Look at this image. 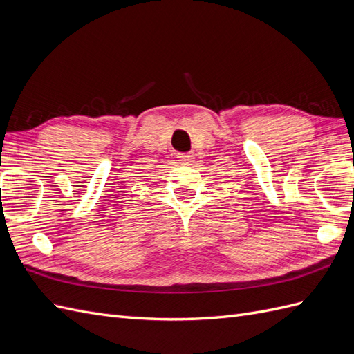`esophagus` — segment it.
Wrapping results in <instances>:
<instances>
[{"instance_id":"esophagus-1","label":"esophagus","mask_w":354,"mask_h":354,"mask_svg":"<svg viewBox=\"0 0 354 354\" xmlns=\"http://www.w3.org/2000/svg\"><path fill=\"white\" fill-rule=\"evenodd\" d=\"M194 153L192 152H187V153H177V159L181 160V162H190L192 159H194Z\"/></svg>"}]
</instances>
